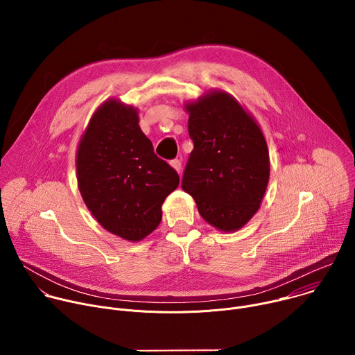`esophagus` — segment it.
Masks as SVG:
<instances>
[{
    "instance_id": "esophagus-1",
    "label": "esophagus",
    "mask_w": 355,
    "mask_h": 355,
    "mask_svg": "<svg viewBox=\"0 0 355 355\" xmlns=\"http://www.w3.org/2000/svg\"><path fill=\"white\" fill-rule=\"evenodd\" d=\"M170 164H171V167H173V168H174L177 173H180V171H181V162H180L178 159L173 160Z\"/></svg>"
}]
</instances>
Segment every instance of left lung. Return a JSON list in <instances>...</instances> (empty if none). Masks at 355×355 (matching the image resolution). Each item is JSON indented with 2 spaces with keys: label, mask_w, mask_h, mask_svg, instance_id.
Masks as SVG:
<instances>
[{
  "label": "left lung",
  "mask_w": 355,
  "mask_h": 355,
  "mask_svg": "<svg viewBox=\"0 0 355 355\" xmlns=\"http://www.w3.org/2000/svg\"><path fill=\"white\" fill-rule=\"evenodd\" d=\"M193 150L182 189L199 215L219 232L240 230L257 214L270 180L264 133L239 101L211 89L184 104Z\"/></svg>",
  "instance_id": "obj_1"
}]
</instances>
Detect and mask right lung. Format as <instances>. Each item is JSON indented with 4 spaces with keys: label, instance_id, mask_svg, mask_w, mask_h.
Instances as JSON below:
<instances>
[{
    "label": "right lung",
    "instance_id": "add662e5",
    "mask_svg": "<svg viewBox=\"0 0 355 355\" xmlns=\"http://www.w3.org/2000/svg\"><path fill=\"white\" fill-rule=\"evenodd\" d=\"M77 184L95 220L110 233L140 241L162 222L177 171L155 155L137 108L111 98L92 114L76 151Z\"/></svg>",
    "mask_w": 355,
    "mask_h": 355
}]
</instances>
